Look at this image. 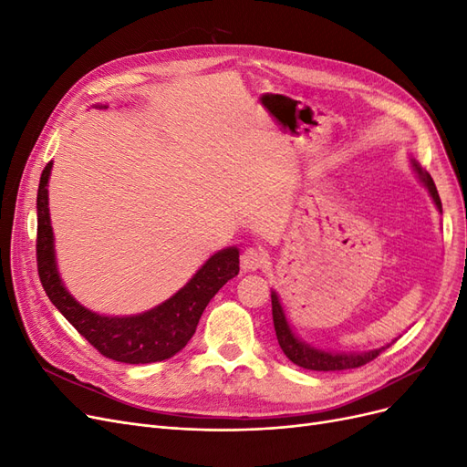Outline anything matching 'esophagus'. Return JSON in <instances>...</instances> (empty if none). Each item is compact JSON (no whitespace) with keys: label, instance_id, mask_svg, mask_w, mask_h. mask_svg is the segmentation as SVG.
Returning a JSON list of instances; mask_svg holds the SVG:
<instances>
[{"label":"esophagus","instance_id":"esophagus-1","mask_svg":"<svg viewBox=\"0 0 467 467\" xmlns=\"http://www.w3.org/2000/svg\"><path fill=\"white\" fill-rule=\"evenodd\" d=\"M266 263V253L259 247H249L244 251L242 255V268L247 273L259 271V268Z\"/></svg>","mask_w":467,"mask_h":467}]
</instances>
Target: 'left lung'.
Listing matches in <instances>:
<instances>
[{
	"mask_svg": "<svg viewBox=\"0 0 467 467\" xmlns=\"http://www.w3.org/2000/svg\"><path fill=\"white\" fill-rule=\"evenodd\" d=\"M417 171L425 182L434 204L438 206V210L442 212V202L441 196H438V191L434 187V181L429 173L422 171V169L415 163ZM273 300V321H275V331H276V338L278 345L282 348V352L294 362L302 366L306 370H317V372H335V370H350V368H360V366L372 362L381 350H372V352H364V355H333V352H325V350H317L314 347H307L306 343L298 341L294 337V333L290 331V325L285 317V312H282V306L278 302V296L273 292L271 294Z\"/></svg>",
	"mask_w": 467,
	"mask_h": 467,
	"instance_id": "left-lung-1",
	"label": "left lung"
}]
</instances>
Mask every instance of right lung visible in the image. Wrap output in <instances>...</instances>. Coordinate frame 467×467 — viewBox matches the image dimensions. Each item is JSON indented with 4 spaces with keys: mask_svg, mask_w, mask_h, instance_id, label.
Listing matches in <instances>:
<instances>
[{
    "mask_svg": "<svg viewBox=\"0 0 467 467\" xmlns=\"http://www.w3.org/2000/svg\"><path fill=\"white\" fill-rule=\"evenodd\" d=\"M50 169L52 163H47L36 192V268L50 302L91 347L110 360L150 364L175 357L191 341L208 302L239 273V251L230 247L212 255L185 288L146 314L132 317L93 314L67 294L56 271L47 191Z\"/></svg>",
    "mask_w": 467,
    "mask_h": 467,
    "instance_id": "1",
    "label": "right lung"
}]
</instances>
